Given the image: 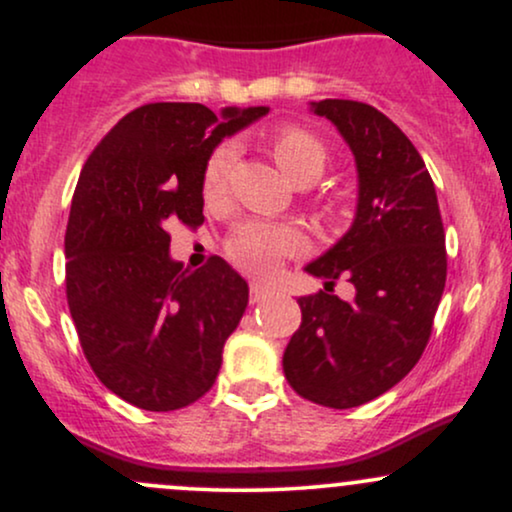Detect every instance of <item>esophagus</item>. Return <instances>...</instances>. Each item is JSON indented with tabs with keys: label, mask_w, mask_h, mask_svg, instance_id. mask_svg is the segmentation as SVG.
<instances>
[{
	"label": "esophagus",
	"mask_w": 512,
	"mask_h": 512,
	"mask_svg": "<svg viewBox=\"0 0 512 512\" xmlns=\"http://www.w3.org/2000/svg\"><path fill=\"white\" fill-rule=\"evenodd\" d=\"M272 296H274V289L269 284H262V281H252L250 284V301L252 303H262Z\"/></svg>",
	"instance_id": "34e87169"
}]
</instances>
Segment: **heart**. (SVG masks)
<instances>
[{
  "mask_svg": "<svg viewBox=\"0 0 512 512\" xmlns=\"http://www.w3.org/2000/svg\"><path fill=\"white\" fill-rule=\"evenodd\" d=\"M272 154L281 170L293 182L315 180L325 170L327 151L317 137L308 129L296 125H284L274 129ZM238 146L223 142L211 151L202 170V192L207 199L221 197L226 187L228 173L236 163ZM303 240L289 226H276L267 221H245L231 233L226 243V252L233 264L252 274H267L279 264L281 257L301 250Z\"/></svg>",
  "mask_w": 512,
  "mask_h": 512,
  "instance_id": "obj_1",
  "label": "heart"
}]
</instances>
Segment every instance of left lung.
Listing matches in <instances>:
<instances>
[{
  "mask_svg": "<svg viewBox=\"0 0 512 512\" xmlns=\"http://www.w3.org/2000/svg\"><path fill=\"white\" fill-rule=\"evenodd\" d=\"M310 110L354 154L358 197L349 231L305 264L325 291L298 298L284 375L310 402L351 409L395 387L424 354L448 274L445 231L424 158L390 117L342 98ZM339 275L355 284L354 302L326 293Z\"/></svg>",
  "mask_w": 512,
  "mask_h": 512,
  "instance_id": "left-lung-1",
  "label": "left lung"
}]
</instances>
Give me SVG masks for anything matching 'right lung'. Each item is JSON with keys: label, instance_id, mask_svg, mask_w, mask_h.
<instances>
[{"label": "right lung", "instance_id": "add662e5", "mask_svg": "<svg viewBox=\"0 0 512 512\" xmlns=\"http://www.w3.org/2000/svg\"><path fill=\"white\" fill-rule=\"evenodd\" d=\"M267 113L149 103L122 117L84 163L64 236L69 313L93 373L134 407L182 409L219 375L248 281L221 257L185 269L170 257L166 228L204 221L209 154Z\"/></svg>", "mask_w": 512, "mask_h": 512}]
</instances>
